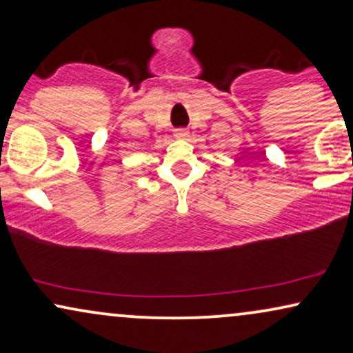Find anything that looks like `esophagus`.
<instances>
[{"mask_svg": "<svg viewBox=\"0 0 353 353\" xmlns=\"http://www.w3.org/2000/svg\"><path fill=\"white\" fill-rule=\"evenodd\" d=\"M174 136H176V139H185L188 136V131L187 129H176Z\"/></svg>", "mask_w": 353, "mask_h": 353, "instance_id": "esophagus-1", "label": "esophagus"}]
</instances>
